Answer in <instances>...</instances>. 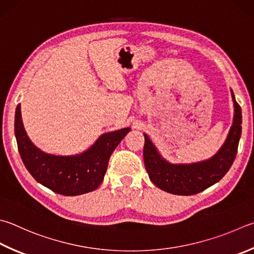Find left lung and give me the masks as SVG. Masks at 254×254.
I'll return each instance as SVG.
<instances>
[{
	"label": "left lung",
	"mask_w": 254,
	"mask_h": 254,
	"mask_svg": "<svg viewBox=\"0 0 254 254\" xmlns=\"http://www.w3.org/2000/svg\"><path fill=\"white\" fill-rule=\"evenodd\" d=\"M231 93L234 105L232 127L223 146L208 160L193 164H170L160 156L149 137L143 133V161L148 176L158 188L179 195L195 194L218 183L229 171L236 159L242 130L241 107L236 102L233 92Z\"/></svg>",
	"instance_id": "8db88e82"
}]
</instances>
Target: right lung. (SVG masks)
I'll use <instances>...</instances> for the list:
<instances>
[{"label": "right lung", "instance_id": "1", "mask_svg": "<svg viewBox=\"0 0 254 254\" xmlns=\"http://www.w3.org/2000/svg\"><path fill=\"white\" fill-rule=\"evenodd\" d=\"M14 130L23 164L33 178L56 193L78 195L97 189L103 183L111 155L130 128L104 133L88 150L76 156L50 155L33 145L24 130L20 105Z\"/></svg>", "mask_w": 254, "mask_h": 254}]
</instances>
